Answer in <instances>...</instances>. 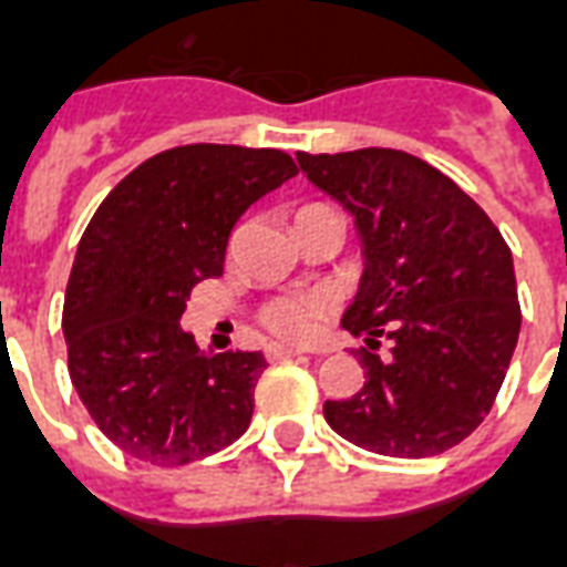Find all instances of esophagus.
Segmentation results:
<instances>
[{
  "instance_id": "1",
  "label": "esophagus",
  "mask_w": 567,
  "mask_h": 567,
  "mask_svg": "<svg viewBox=\"0 0 567 567\" xmlns=\"http://www.w3.org/2000/svg\"><path fill=\"white\" fill-rule=\"evenodd\" d=\"M296 355H305V349L280 347V343H271V347H266V359L268 361H287V359H296Z\"/></svg>"
}]
</instances>
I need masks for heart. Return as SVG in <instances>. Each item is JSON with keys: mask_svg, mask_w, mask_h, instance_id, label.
<instances>
[{"mask_svg": "<svg viewBox=\"0 0 567 567\" xmlns=\"http://www.w3.org/2000/svg\"><path fill=\"white\" fill-rule=\"evenodd\" d=\"M319 313H322V299L317 296H280L262 308V326L275 338L301 343V340L313 338Z\"/></svg>", "mask_w": 567, "mask_h": 567, "instance_id": "obj_1", "label": "heart"}]
</instances>
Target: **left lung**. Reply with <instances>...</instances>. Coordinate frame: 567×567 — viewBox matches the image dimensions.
I'll return each mask as SVG.
<instances>
[{"label": "left lung", "mask_w": 567, "mask_h": 567, "mask_svg": "<svg viewBox=\"0 0 567 567\" xmlns=\"http://www.w3.org/2000/svg\"><path fill=\"white\" fill-rule=\"evenodd\" d=\"M343 206L361 241L359 292L343 329L361 334L364 385L326 400V421L359 449L430 457L491 412L520 334L514 259L475 199L400 148L296 155ZM392 340V355L372 349Z\"/></svg>", "instance_id": "8db88e82"}]
</instances>
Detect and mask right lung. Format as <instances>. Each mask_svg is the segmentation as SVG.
I'll return each instance as SVG.
<instances>
[{
  "mask_svg": "<svg viewBox=\"0 0 567 567\" xmlns=\"http://www.w3.org/2000/svg\"><path fill=\"white\" fill-rule=\"evenodd\" d=\"M296 173L280 148H167L89 220L62 308L68 373L101 433L131 457L185 466L248 430L262 352H203L182 313L194 284L224 271L236 220Z\"/></svg>",
  "mask_w": 567,
  "mask_h": 567,
  "instance_id": "1",
  "label": "right lung"
}]
</instances>
